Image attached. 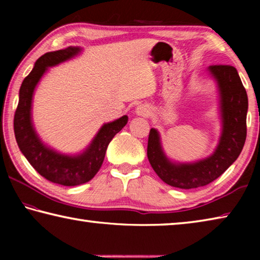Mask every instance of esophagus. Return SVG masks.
Segmentation results:
<instances>
[{
  "label": "esophagus",
  "mask_w": 260,
  "mask_h": 260,
  "mask_svg": "<svg viewBox=\"0 0 260 260\" xmlns=\"http://www.w3.org/2000/svg\"><path fill=\"white\" fill-rule=\"evenodd\" d=\"M149 113H150V111H149L148 105H146V104H140V105H138V107L135 108V114H136V116H139V117H148Z\"/></svg>",
  "instance_id": "34e87169"
}]
</instances>
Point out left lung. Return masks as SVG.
<instances>
[{"label": "left lung", "instance_id": "left-lung-1", "mask_svg": "<svg viewBox=\"0 0 260 260\" xmlns=\"http://www.w3.org/2000/svg\"><path fill=\"white\" fill-rule=\"evenodd\" d=\"M208 72L217 83L221 120V134L213 153L193 162L173 161L164 152L159 132L151 128L149 133V162L162 181L175 188H199L214 181L237 159L245 142L248 95L239 73L230 65H212Z\"/></svg>", "mask_w": 260, "mask_h": 260}]
</instances>
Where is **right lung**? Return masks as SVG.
Wrapping results in <instances>:
<instances>
[{
	"label": "right lung",
	"instance_id": "1",
	"mask_svg": "<svg viewBox=\"0 0 260 260\" xmlns=\"http://www.w3.org/2000/svg\"><path fill=\"white\" fill-rule=\"evenodd\" d=\"M82 51L80 47H69L50 51L35 61L34 68L24 79L19 89L14 129L17 144L26 159L39 174L61 186H79L95 177L103 164L105 152L113 136L124 128L128 117L103 124L85 150L76 155H67L48 147L34 128L32 120V103L34 90L48 69L72 59Z\"/></svg>",
	"mask_w": 260,
	"mask_h": 260
}]
</instances>
